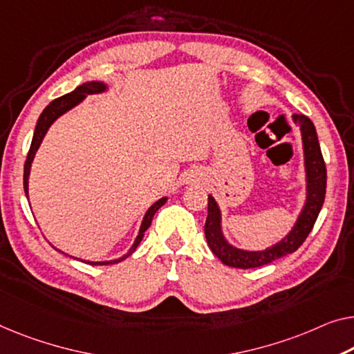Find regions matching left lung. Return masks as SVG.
<instances>
[{
  "instance_id": "8db88e82",
  "label": "left lung",
  "mask_w": 354,
  "mask_h": 354,
  "mask_svg": "<svg viewBox=\"0 0 354 354\" xmlns=\"http://www.w3.org/2000/svg\"><path fill=\"white\" fill-rule=\"evenodd\" d=\"M292 122L299 125L302 136L304 149V168H305V202L300 213L295 219L292 229L277 241L275 245L267 246L266 250H243L232 245L225 239L223 230V213L213 195H208V218L205 223V236L208 246L219 257L221 262L229 267L236 268H254L266 266L279 257L294 252L304 243L313 224L318 218L321 207L324 203L326 195V165L321 147L316 135V129L312 120L304 114H292Z\"/></svg>"
}]
</instances>
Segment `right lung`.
Instances as JSON below:
<instances>
[{
	"mask_svg": "<svg viewBox=\"0 0 354 354\" xmlns=\"http://www.w3.org/2000/svg\"><path fill=\"white\" fill-rule=\"evenodd\" d=\"M104 92H108V86L103 81H87V82H84L82 86L76 87L73 92L54 100V102H52L49 106H46V109L42 111L39 119H38V122H36L33 140H31V146H30L28 156H26V162H25V168H24V189H25L26 198H28V178H30V171H31V163H33L36 152H38L42 140H44V136L47 133V130L50 129V125L54 124L57 119L62 118L63 114L68 113V111H71L73 108H76L79 103H82L84 100L87 98V95L104 93ZM167 200H168L167 197H162V198L157 200V202L152 203L149 208H147V211L143 216V221H141L138 235H136L133 245L130 246V250L127 251L124 256L118 257V259H111V261H84V259H79V261L91 263V266H106V263H118L120 261H124L125 257H129L131 252H133L136 248H138V245L141 243V240H143V236H145V232L149 229V225L152 223V218H154V214L157 213V211H159L162 205H165ZM55 250H57V248H55ZM57 251H60V250H57ZM60 252H63V251H60ZM63 254H65V252H63ZM70 257H73V256H70ZM75 259H77V257H75Z\"/></svg>",
	"mask_w": 354,
	"mask_h": 354,
	"instance_id": "1",
	"label": "right lung"
}]
</instances>
